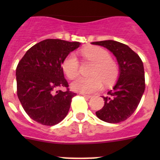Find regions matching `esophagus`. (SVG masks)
Here are the masks:
<instances>
[{"label": "esophagus", "instance_id": "esophagus-1", "mask_svg": "<svg viewBox=\"0 0 160 160\" xmlns=\"http://www.w3.org/2000/svg\"><path fill=\"white\" fill-rule=\"evenodd\" d=\"M82 95L83 97L87 98H90L92 97V95H90V94H82Z\"/></svg>", "mask_w": 160, "mask_h": 160}]
</instances>
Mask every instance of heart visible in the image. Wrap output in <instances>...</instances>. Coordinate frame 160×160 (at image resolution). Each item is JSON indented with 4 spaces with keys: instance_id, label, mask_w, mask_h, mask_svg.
Returning a JSON list of instances; mask_svg holds the SVG:
<instances>
[{
    "instance_id": "1",
    "label": "heart",
    "mask_w": 160,
    "mask_h": 160,
    "mask_svg": "<svg viewBox=\"0 0 160 160\" xmlns=\"http://www.w3.org/2000/svg\"><path fill=\"white\" fill-rule=\"evenodd\" d=\"M86 58L95 63L91 75L92 77H79L72 82L71 88L80 93H93L101 90L102 81L111 84L116 78L118 68L115 62L111 58L108 51L98 46H90L82 50ZM62 66L65 73L70 79L78 76L79 73V62L74 53L68 54L62 61Z\"/></svg>"
}]
</instances>
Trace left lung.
Masks as SVG:
<instances>
[{
	"label": "left lung",
	"mask_w": 160,
	"mask_h": 160,
	"mask_svg": "<svg viewBox=\"0 0 160 160\" xmlns=\"http://www.w3.org/2000/svg\"><path fill=\"white\" fill-rule=\"evenodd\" d=\"M107 48L116 57L119 77L114 88L102 96L104 106L96 115L104 122L118 123L135 112L145 90L142 62L138 54L125 44L112 40L92 42Z\"/></svg>",
	"instance_id": "1"
}]
</instances>
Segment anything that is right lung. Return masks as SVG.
Returning a JSON list of instances; mask_svg holds the SVG:
<instances>
[{
  "label": "right lung",
  "mask_w": 160,
  "mask_h": 160,
  "mask_svg": "<svg viewBox=\"0 0 160 160\" xmlns=\"http://www.w3.org/2000/svg\"><path fill=\"white\" fill-rule=\"evenodd\" d=\"M77 42L46 39L28 49L16 70L17 94L22 107L32 119L45 126H53L65 118L72 98L62 63L79 46ZM65 87L66 92L56 91Z\"/></svg>",
  "instance_id": "1"
}]
</instances>
